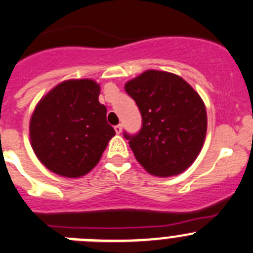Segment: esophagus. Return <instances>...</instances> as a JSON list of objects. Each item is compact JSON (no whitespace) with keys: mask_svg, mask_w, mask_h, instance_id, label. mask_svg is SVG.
I'll return each instance as SVG.
<instances>
[{"mask_svg":"<svg viewBox=\"0 0 253 253\" xmlns=\"http://www.w3.org/2000/svg\"><path fill=\"white\" fill-rule=\"evenodd\" d=\"M115 131H116L117 134H120L122 132V125H117V126H115Z\"/></svg>","mask_w":253,"mask_h":253,"instance_id":"1","label":"esophagus"}]
</instances>
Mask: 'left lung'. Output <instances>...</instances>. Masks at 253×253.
I'll use <instances>...</instances> for the list:
<instances>
[{
  "label": "left lung",
  "instance_id": "left-lung-1",
  "mask_svg": "<svg viewBox=\"0 0 253 253\" xmlns=\"http://www.w3.org/2000/svg\"><path fill=\"white\" fill-rule=\"evenodd\" d=\"M142 115V128L125 137L138 163L156 176H173L194 163L208 128L205 104L183 78L146 70L125 84Z\"/></svg>",
  "mask_w": 253,
  "mask_h": 253
}]
</instances>
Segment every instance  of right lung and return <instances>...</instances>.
I'll return each instance as SVG.
<instances>
[{
	"label": "right lung",
	"instance_id": "add662e5",
	"mask_svg": "<svg viewBox=\"0 0 253 253\" xmlns=\"http://www.w3.org/2000/svg\"><path fill=\"white\" fill-rule=\"evenodd\" d=\"M100 85L91 79H70L46 92L29 121L34 154L53 173L80 178L101 158L116 134L99 102Z\"/></svg>",
	"mask_w": 253,
	"mask_h": 253
}]
</instances>
